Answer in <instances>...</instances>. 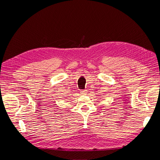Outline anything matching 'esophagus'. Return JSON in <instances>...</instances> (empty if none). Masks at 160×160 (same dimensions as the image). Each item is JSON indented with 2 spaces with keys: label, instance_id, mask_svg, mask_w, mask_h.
I'll list each match as a JSON object with an SVG mask.
<instances>
[{
  "label": "esophagus",
  "instance_id": "esophagus-1",
  "mask_svg": "<svg viewBox=\"0 0 160 160\" xmlns=\"http://www.w3.org/2000/svg\"><path fill=\"white\" fill-rule=\"evenodd\" d=\"M81 94H86V93H87V90H85V89L81 90Z\"/></svg>",
  "mask_w": 160,
  "mask_h": 160
}]
</instances>
